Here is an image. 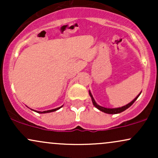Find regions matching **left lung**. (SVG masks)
I'll return each instance as SVG.
<instances>
[{
	"label": "left lung",
	"mask_w": 158,
	"mask_h": 158,
	"mask_svg": "<svg viewBox=\"0 0 158 158\" xmlns=\"http://www.w3.org/2000/svg\"><path fill=\"white\" fill-rule=\"evenodd\" d=\"M140 94H141V92H140V93H139V94H138V95L137 96V97H136L135 99H134V100H132L131 102H129V103H128V104H127L126 106L121 107V108H104V107H102V106H99V105L97 104V102H95V100H94L93 96H92L91 93H90V90H89V94H90V97H91L92 102H93L94 106H95L96 108H97V109H99V110H101V111L104 112V113H106V114H119V113H121V112L124 111L125 110H126L127 108H129V107L131 106V105L133 104V103L135 102L136 99H137V98L139 97V96L140 95Z\"/></svg>",
	"instance_id": "8db88e82"
}]
</instances>
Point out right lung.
<instances>
[{
    "label": "right lung",
    "instance_id": "1",
    "mask_svg": "<svg viewBox=\"0 0 158 158\" xmlns=\"http://www.w3.org/2000/svg\"><path fill=\"white\" fill-rule=\"evenodd\" d=\"M61 107L62 106H61V107H59V108H55V109H52V110H44V111H42V112H41V111H36L37 112V113H39V114H45V113H50V112H53V111H56V110H59V108H61Z\"/></svg>",
    "mask_w": 158,
    "mask_h": 158
}]
</instances>
